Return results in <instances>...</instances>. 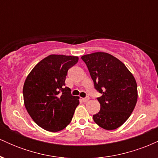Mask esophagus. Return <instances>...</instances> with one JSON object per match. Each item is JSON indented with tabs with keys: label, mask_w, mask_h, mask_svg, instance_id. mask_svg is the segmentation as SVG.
Returning a JSON list of instances; mask_svg holds the SVG:
<instances>
[{
	"label": "esophagus",
	"mask_w": 158,
	"mask_h": 158,
	"mask_svg": "<svg viewBox=\"0 0 158 158\" xmlns=\"http://www.w3.org/2000/svg\"><path fill=\"white\" fill-rule=\"evenodd\" d=\"M88 100H89V97H87L85 98H82V101L84 102H87Z\"/></svg>",
	"instance_id": "34e87169"
}]
</instances>
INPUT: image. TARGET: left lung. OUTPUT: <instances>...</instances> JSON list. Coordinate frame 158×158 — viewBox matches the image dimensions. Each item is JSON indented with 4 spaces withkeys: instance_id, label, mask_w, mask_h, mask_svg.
I'll use <instances>...</instances> for the list:
<instances>
[{
    "instance_id": "obj_1",
    "label": "left lung",
    "mask_w": 158,
    "mask_h": 158,
    "mask_svg": "<svg viewBox=\"0 0 158 158\" xmlns=\"http://www.w3.org/2000/svg\"><path fill=\"white\" fill-rule=\"evenodd\" d=\"M94 88L102 94L97 98L100 110L93 118L106 130L119 128L130 117L137 100L135 77L122 61L110 54L97 52L81 56Z\"/></svg>"
}]
</instances>
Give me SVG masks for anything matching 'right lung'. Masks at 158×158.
<instances>
[{
    "mask_svg": "<svg viewBox=\"0 0 158 158\" xmlns=\"http://www.w3.org/2000/svg\"><path fill=\"white\" fill-rule=\"evenodd\" d=\"M77 56L50 55L34 67L23 88L26 109L38 126L56 132L71 122L79 97L65 87L68 70L78 62Z\"/></svg>",
    "mask_w": 158,
    "mask_h": 158,
    "instance_id": "add662e5",
    "label": "right lung"
}]
</instances>
